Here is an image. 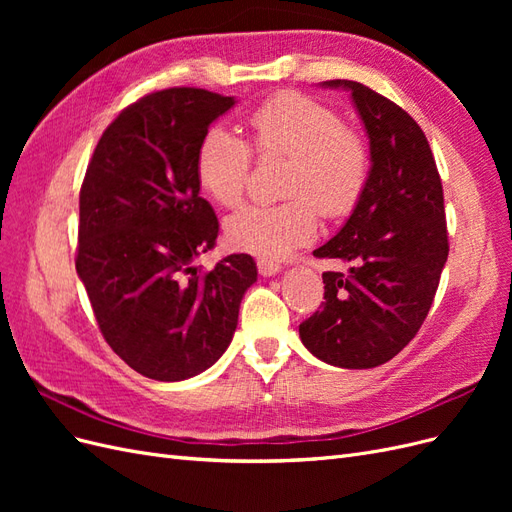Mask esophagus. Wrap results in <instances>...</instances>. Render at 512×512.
I'll list each match as a JSON object with an SVG mask.
<instances>
[{
  "instance_id": "1",
  "label": "esophagus",
  "mask_w": 512,
  "mask_h": 512,
  "mask_svg": "<svg viewBox=\"0 0 512 512\" xmlns=\"http://www.w3.org/2000/svg\"><path fill=\"white\" fill-rule=\"evenodd\" d=\"M258 271H260V275H265V277H271V275H277L282 271V265L280 262H275V260H269V258H258Z\"/></svg>"
}]
</instances>
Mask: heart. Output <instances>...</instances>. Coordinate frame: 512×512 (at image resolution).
Segmentation results:
<instances>
[{
    "label": "heart",
    "instance_id": "1",
    "mask_svg": "<svg viewBox=\"0 0 512 512\" xmlns=\"http://www.w3.org/2000/svg\"><path fill=\"white\" fill-rule=\"evenodd\" d=\"M260 156H286L277 205H250L226 220V239L243 252L286 256L312 241L318 209L342 218L359 203L371 173L365 138L342 126L331 106L299 91H280L247 117ZM252 149L239 134L213 126L196 149V179L203 192L222 207H235L245 194Z\"/></svg>",
    "mask_w": 512,
    "mask_h": 512
}]
</instances>
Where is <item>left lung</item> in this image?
Listing matches in <instances>:
<instances>
[{
  "label": "left lung",
  "instance_id": "1",
  "mask_svg": "<svg viewBox=\"0 0 512 512\" xmlns=\"http://www.w3.org/2000/svg\"><path fill=\"white\" fill-rule=\"evenodd\" d=\"M350 91L367 138L371 173L350 218L314 256L346 271L322 273V309L299 335L316 359L369 369L391 361L421 329L448 258L444 194L418 123L389 98L356 81H324Z\"/></svg>",
  "mask_w": 512,
  "mask_h": 512
}]
</instances>
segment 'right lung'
I'll list each match as a JSON object with an SVG mask.
<instances>
[{"label": "right lung", "instance_id": "right-lung-1", "mask_svg": "<svg viewBox=\"0 0 512 512\" xmlns=\"http://www.w3.org/2000/svg\"><path fill=\"white\" fill-rule=\"evenodd\" d=\"M232 106L194 87L149 94L104 130L83 179L76 273L106 344L151 380H188L218 361L258 277L247 254L194 267L220 230L200 198L196 149Z\"/></svg>", "mask_w": 512, "mask_h": 512}]
</instances>
